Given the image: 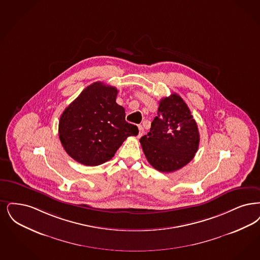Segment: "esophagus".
<instances>
[{
	"label": "esophagus",
	"instance_id": "obj_1",
	"mask_svg": "<svg viewBox=\"0 0 260 260\" xmlns=\"http://www.w3.org/2000/svg\"><path fill=\"white\" fill-rule=\"evenodd\" d=\"M138 131H139V133H138V137H140L141 135L144 134V128H143V126H142V125H138Z\"/></svg>",
	"mask_w": 260,
	"mask_h": 260
}]
</instances>
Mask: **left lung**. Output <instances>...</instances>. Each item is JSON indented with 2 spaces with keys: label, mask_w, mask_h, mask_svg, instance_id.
I'll list each match as a JSON object with an SVG mask.
<instances>
[{
  "label": "left lung",
  "mask_w": 260,
  "mask_h": 260,
  "mask_svg": "<svg viewBox=\"0 0 260 260\" xmlns=\"http://www.w3.org/2000/svg\"><path fill=\"white\" fill-rule=\"evenodd\" d=\"M198 124L183 99L171 93L160 100L150 132L140 138L149 164L160 172L187 165L199 146Z\"/></svg>",
  "instance_id": "obj_1"
}]
</instances>
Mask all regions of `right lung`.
I'll list each match as a JSON object with an SVG mask.
<instances>
[{"instance_id":"right-lung-1","label":"right lung","mask_w":260,"mask_h":260,"mask_svg":"<svg viewBox=\"0 0 260 260\" xmlns=\"http://www.w3.org/2000/svg\"><path fill=\"white\" fill-rule=\"evenodd\" d=\"M118 90L94 82L85 88L60 117L59 137L64 151L87 167L103 165L114 156L137 126L125 121V108L116 103Z\"/></svg>"}]
</instances>
